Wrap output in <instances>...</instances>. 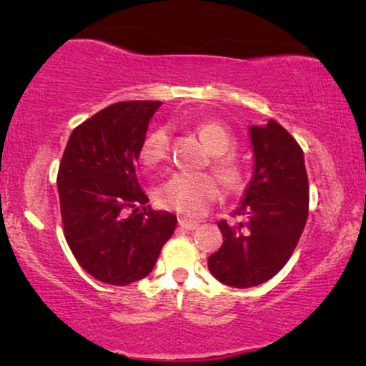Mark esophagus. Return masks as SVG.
<instances>
[{"mask_svg": "<svg viewBox=\"0 0 366 366\" xmlns=\"http://www.w3.org/2000/svg\"><path fill=\"white\" fill-rule=\"evenodd\" d=\"M178 224L184 229H197L199 227V222H193V219H188V218H179Z\"/></svg>", "mask_w": 366, "mask_h": 366, "instance_id": "obj_1", "label": "esophagus"}]
</instances>
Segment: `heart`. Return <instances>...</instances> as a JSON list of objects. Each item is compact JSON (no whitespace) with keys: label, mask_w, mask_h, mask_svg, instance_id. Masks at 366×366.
I'll return each mask as SVG.
<instances>
[{"label":"heart","mask_w":366,"mask_h":366,"mask_svg":"<svg viewBox=\"0 0 366 366\" xmlns=\"http://www.w3.org/2000/svg\"><path fill=\"white\" fill-rule=\"evenodd\" d=\"M197 132L207 148L214 157L213 169L224 187L234 189L242 183L243 169L229 154L234 147V138L223 123L214 119H203L197 124ZM169 133L164 127L154 128L144 137L139 157L147 167H157L168 157ZM218 183L208 173H174L159 188L158 198L163 207L187 217H199L207 212L209 203L217 198Z\"/></svg>","instance_id":"heart-1"}]
</instances>
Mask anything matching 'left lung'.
I'll use <instances>...</instances> for the list:
<instances>
[{"label": "left lung", "mask_w": 366, "mask_h": 366, "mask_svg": "<svg viewBox=\"0 0 366 366\" xmlns=\"http://www.w3.org/2000/svg\"><path fill=\"white\" fill-rule=\"evenodd\" d=\"M254 172L237 224L218 222L223 244L208 258L218 282L257 287L273 278L295 252L308 218L310 188L303 149L282 124L269 119L249 128Z\"/></svg>", "instance_id": "obj_1"}]
</instances>
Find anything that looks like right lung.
Segmentation results:
<instances>
[{
	"label": "right lung",
	"instance_id": "1",
	"mask_svg": "<svg viewBox=\"0 0 366 366\" xmlns=\"http://www.w3.org/2000/svg\"><path fill=\"white\" fill-rule=\"evenodd\" d=\"M162 102L109 104L73 129L58 169L64 238L84 272L108 285L152 273L177 217L148 207L134 163Z\"/></svg>",
	"mask_w": 366,
	"mask_h": 366
}]
</instances>
